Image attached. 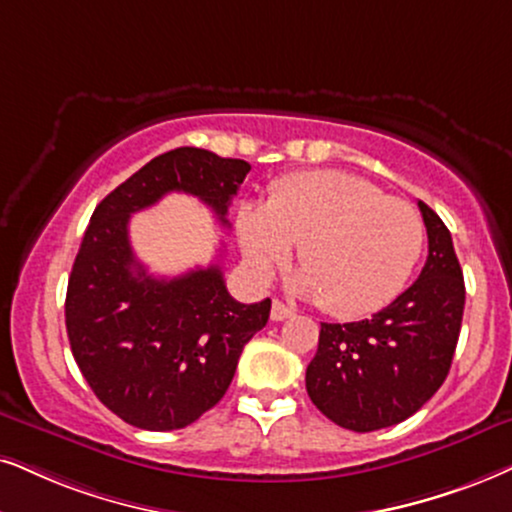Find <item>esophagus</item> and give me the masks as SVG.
<instances>
[{
	"mask_svg": "<svg viewBox=\"0 0 512 512\" xmlns=\"http://www.w3.org/2000/svg\"><path fill=\"white\" fill-rule=\"evenodd\" d=\"M295 314V309H290L281 300L271 302V321H286Z\"/></svg>",
	"mask_w": 512,
	"mask_h": 512,
	"instance_id": "34e87169",
	"label": "esophagus"
}]
</instances>
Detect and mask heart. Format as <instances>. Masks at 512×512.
Instances as JSON below:
<instances>
[{
    "label": "heart",
    "mask_w": 512,
    "mask_h": 512,
    "mask_svg": "<svg viewBox=\"0 0 512 512\" xmlns=\"http://www.w3.org/2000/svg\"><path fill=\"white\" fill-rule=\"evenodd\" d=\"M236 234L257 274L288 262L300 243L304 269L293 278L295 290L319 297L326 312L345 319L392 302L425 241L423 219L411 203L338 170L276 181L267 203L238 210Z\"/></svg>",
    "instance_id": "heart-1"
}]
</instances>
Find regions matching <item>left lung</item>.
I'll return each instance as SVG.
<instances>
[{
	"label": "left lung",
	"mask_w": 512,
	"mask_h": 512,
	"mask_svg": "<svg viewBox=\"0 0 512 512\" xmlns=\"http://www.w3.org/2000/svg\"><path fill=\"white\" fill-rule=\"evenodd\" d=\"M428 260L397 300L354 323H321L307 394L340 428L373 432L413 416L449 375L465 283L449 229L418 200Z\"/></svg>",
	"instance_id": "8db88e82"
}]
</instances>
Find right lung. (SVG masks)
Segmentation results:
<instances>
[{
    "label": "right lung",
    "instance_id": "obj_1",
    "mask_svg": "<svg viewBox=\"0 0 512 512\" xmlns=\"http://www.w3.org/2000/svg\"><path fill=\"white\" fill-rule=\"evenodd\" d=\"M250 165L205 148L167 151L96 205L68 278L66 328L80 371L103 406L141 430H179L210 411L234 380L245 342L271 300L241 304L219 264L155 278L129 245V217L172 191L229 224Z\"/></svg>",
    "mask_w": 512,
    "mask_h": 512
}]
</instances>
